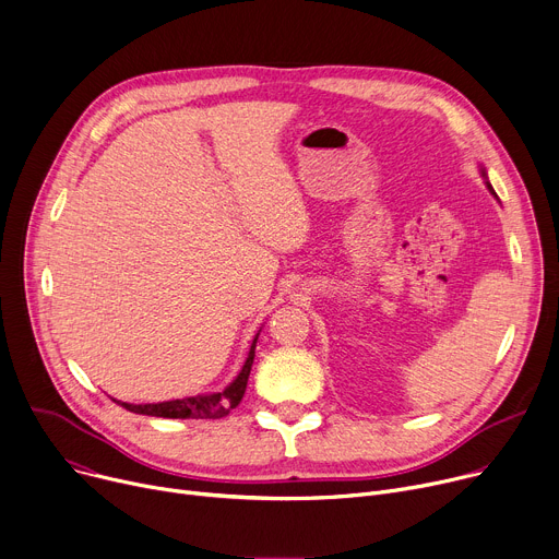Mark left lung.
I'll use <instances>...</instances> for the list:
<instances>
[{
  "mask_svg": "<svg viewBox=\"0 0 559 559\" xmlns=\"http://www.w3.org/2000/svg\"><path fill=\"white\" fill-rule=\"evenodd\" d=\"M481 175H484V177H486V171H484V169H481ZM486 186H488V190H490V192H492V194H495V190H492V186H490V183H488V181H486ZM495 197H497V194H495Z\"/></svg>",
  "mask_w": 559,
  "mask_h": 559,
  "instance_id": "1",
  "label": "left lung"
}]
</instances>
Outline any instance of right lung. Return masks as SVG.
Returning a JSON list of instances; mask_svg holds the SVG:
<instances>
[{"mask_svg": "<svg viewBox=\"0 0 559 559\" xmlns=\"http://www.w3.org/2000/svg\"><path fill=\"white\" fill-rule=\"evenodd\" d=\"M257 337L254 335L248 358L241 367V371L237 373V378L228 384L226 390L222 392H212V394H199V396H190V399H177V401H165V403H145V405H132V403H120L124 409H130L134 414H145V416H160V418H224L228 416L243 399L246 384H248V376H250V367L254 360V347H257Z\"/></svg>", "mask_w": 559, "mask_h": 559, "instance_id": "1", "label": "right lung"}]
</instances>
